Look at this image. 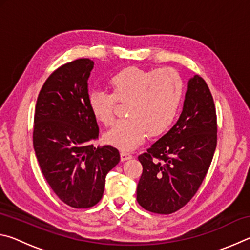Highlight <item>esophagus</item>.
<instances>
[{
	"label": "esophagus",
	"instance_id": "esophagus-1",
	"mask_svg": "<svg viewBox=\"0 0 250 250\" xmlns=\"http://www.w3.org/2000/svg\"><path fill=\"white\" fill-rule=\"evenodd\" d=\"M120 158H121L122 162H124V161H126V160H129V159L132 158V155H131L130 153H128V152H124V151H122L121 153H120Z\"/></svg>",
	"mask_w": 250,
	"mask_h": 250
}]
</instances>
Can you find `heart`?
Returning a JSON list of instances; mask_svg holds the SVG:
<instances>
[{"instance_id": "obj_1", "label": "heart", "mask_w": 250, "mask_h": 250, "mask_svg": "<svg viewBox=\"0 0 250 250\" xmlns=\"http://www.w3.org/2000/svg\"><path fill=\"white\" fill-rule=\"evenodd\" d=\"M112 94L94 90L88 96V105L97 121L109 125L115 119L118 101L128 103L125 115L104 134L109 145L124 151L134 150L149 133L158 137L171 128L180 110L183 82L171 68L141 69L129 67L109 80Z\"/></svg>"}]
</instances>
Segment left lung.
<instances>
[{
  "instance_id": "left-lung-1",
  "label": "left lung",
  "mask_w": 250,
  "mask_h": 250,
  "mask_svg": "<svg viewBox=\"0 0 250 250\" xmlns=\"http://www.w3.org/2000/svg\"><path fill=\"white\" fill-rule=\"evenodd\" d=\"M217 145L216 110L205 80L188 79L183 110L170 131L139 155L143 172L137 201L156 214H172L191 201Z\"/></svg>"
}]
</instances>
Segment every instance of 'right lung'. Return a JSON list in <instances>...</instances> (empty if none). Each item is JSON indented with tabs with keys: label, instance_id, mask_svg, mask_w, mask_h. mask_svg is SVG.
<instances>
[{
	"label": "right lung",
	"instance_id": "obj_1",
	"mask_svg": "<svg viewBox=\"0 0 250 250\" xmlns=\"http://www.w3.org/2000/svg\"><path fill=\"white\" fill-rule=\"evenodd\" d=\"M94 62L80 58L56 69L39 95L33 145L42 173L54 193L75 208L96 205L105 176L120 161L111 146H94L99 128L88 105Z\"/></svg>",
	"mask_w": 250,
	"mask_h": 250
}]
</instances>
